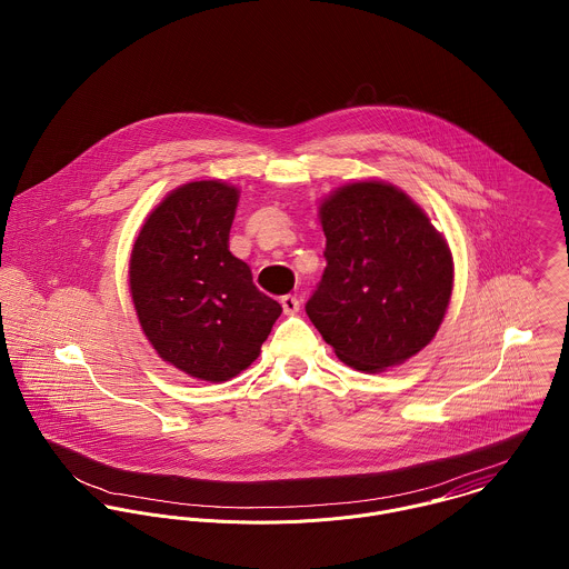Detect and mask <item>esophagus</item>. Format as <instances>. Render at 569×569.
<instances>
[{
    "instance_id": "obj_1",
    "label": "esophagus",
    "mask_w": 569,
    "mask_h": 569,
    "mask_svg": "<svg viewBox=\"0 0 569 569\" xmlns=\"http://www.w3.org/2000/svg\"><path fill=\"white\" fill-rule=\"evenodd\" d=\"M280 302H282V311L287 316H296L300 311V300L296 296H284Z\"/></svg>"
}]
</instances>
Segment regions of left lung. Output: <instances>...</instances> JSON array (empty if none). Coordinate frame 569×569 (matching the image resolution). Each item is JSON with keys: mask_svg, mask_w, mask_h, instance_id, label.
I'll return each instance as SVG.
<instances>
[{"mask_svg": "<svg viewBox=\"0 0 569 569\" xmlns=\"http://www.w3.org/2000/svg\"><path fill=\"white\" fill-rule=\"evenodd\" d=\"M326 269L307 316L350 368L381 372L420 352L453 289L445 237L403 190L383 181L337 188L320 206Z\"/></svg>", "mask_w": 569, "mask_h": 569, "instance_id": "8db88e82", "label": "left lung"}]
</instances>
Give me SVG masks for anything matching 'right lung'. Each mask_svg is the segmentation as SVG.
Segmentation results:
<instances>
[{"instance_id": "obj_1", "label": "right lung", "mask_w": 569, "mask_h": 569, "mask_svg": "<svg viewBox=\"0 0 569 569\" xmlns=\"http://www.w3.org/2000/svg\"><path fill=\"white\" fill-rule=\"evenodd\" d=\"M239 190L221 179L172 190L144 221L129 262L140 326L177 370L221 383L260 355L282 307L230 251Z\"/></svg>"}]
</instances>
